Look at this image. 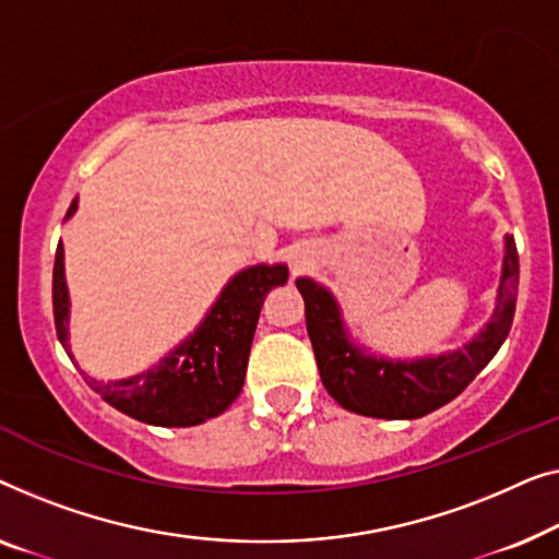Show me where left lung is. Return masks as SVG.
<instances>
[{
  "instance_id": "left-lung-1",
  "label": "left lung",
  "mask_w": 559,
  "mask_h": 559,
  "mask_svg": "<svg viewBox=\"0 0 559 559\" xmlns=\"http://www.w3.org/2000/svg\"><path fill=\"white\" fill-rule=\"evenodd\" d=\"M519 255L512 235L504 242V265L491 319L461 349L423 359H384L352 344L340 306L324 286L296 278L306 304V329L317 355L321 382L344 411L384 420H413L438 411L468 388L504 344L516 309Z\"/></svg>"
}]
</instances>
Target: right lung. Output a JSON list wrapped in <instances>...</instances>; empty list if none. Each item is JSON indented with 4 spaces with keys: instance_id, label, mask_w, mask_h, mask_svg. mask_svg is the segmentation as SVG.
<instances>
[{
    "instance_id": "add662e5",
    "label": "right lung",
    "mask_w": 559,
    "mask_h": 559,
    "mask_svg": "<svg viewBox=\"0 0 559 559\" xmlns=\"http://www.w3.org/2000/svg\"><path fill=\"white\" fill-rule=\"evenodd\" d=\"M75 210L78 200L70 204L66 219ZM286 281L288 269L283 263L250 265L230 278L194 334L146 372L108 382L93 380L83 372L85 382L116 411L148 426L190 428L215 418L233 405L246 382L250 344L265 294ZM52 313L58 340L73 359L68 344L70 298L62 246L55 250Z\"/></svg>"
}]
</instances>
